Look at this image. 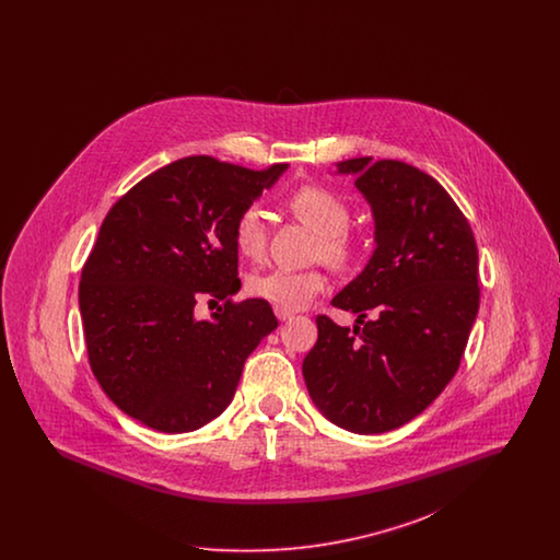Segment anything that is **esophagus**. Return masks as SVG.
I'll return each mask as SVG.
<instances>
[{
  "instance_id": "esophagus-1",
  "label": "esophagus",
  "mask_w": 560,
  "mask_h": 560,
  "mask_svg": "<svg viewBox=\"0 0 560 560\" xmlns=\"http://www.w3.org/2000/svg\"><path fill=\"white\" fill-rule=\"evenodd\" d=\"M275 315L279 320H290L293 317L292 311H285V308H279V306H275Z\"/></svg>"
}]
</instances>
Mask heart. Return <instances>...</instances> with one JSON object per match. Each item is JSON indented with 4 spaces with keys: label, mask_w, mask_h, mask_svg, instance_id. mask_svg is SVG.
Listing matches in <instances>:
<instances>
[{
    "label": "heart",
    "mask_w": 560,
    "mask_h": 560,
    "mask_svg": "<svg viewBox=\"0 0 560 560\" xmlns=\"http://www.w3.org/2000/svg\"><path fill=\"white\" fill-rule=\"evenodd\" d=\"M288 210L319 235L317 254L331 267L345 268L352 262L357 247L347 233L350 210L347 203L331 190L323 187H302L288 197ZM233 240L241 256L258 260L265 254L267 226L265 215L249 206L237 215L233 226ZM325 290V275L320 270H285L275 268L252 275L247 279V292L270 304L300 311L308 306Z\"/></svg>",
    "instance_id": "obj_1"
}]
</instances>
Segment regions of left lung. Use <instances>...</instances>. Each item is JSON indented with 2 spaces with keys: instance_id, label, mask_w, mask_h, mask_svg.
Returning <instances> with one entry per match:
<instances>
[{
  "instance_id": "left-lung-1",
  "label": "left lung",
  "mask_w": 560,
  "mask_h": 560,
  "mask_svg": "<svg viewBox=\"0 0 560 560\" xmlns=\"http://www.w3.org/2000/svg\"><path fill=\"white\" fill-rule=\"evenodd\" d=\"M336 165L372 206L375 249L331 300L359 315L354 327L319 315L302 373L329 422L380 434L420 416L457 372L479 313V252L466 215L422 170L372 158Z\"/></svg>"
}]
</instances>
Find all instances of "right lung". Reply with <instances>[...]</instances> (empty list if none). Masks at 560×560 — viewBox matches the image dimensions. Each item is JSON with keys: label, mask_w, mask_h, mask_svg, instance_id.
I'll return each mask as SVG.
<instances>
[{"label": "right lung", "mask_w": 560, "mask_h": 560, "mask_svg": "<svg viewBox=\"0 0 560 560\" xmlns=\"http://www.w3.org/2000/svg\"><path fill=\"white\" fill-rule=\"evenodd\" d=\"M285 170L192 155L108 210L81 270L83 336L105 395L140 424L174 434L212 422L277 329L267 300H231L241 288L233 226ZM201 294L225 300L210 320L194 317Z\"/></svg>", "instance_id": "add662e5"}]
</instances>
